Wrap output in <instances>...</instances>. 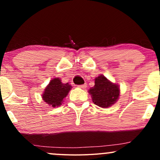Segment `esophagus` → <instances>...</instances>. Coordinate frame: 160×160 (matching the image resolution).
<instances>
[{"label":"esophagus","instance_id":"esophagus-1","mask_svg":"<svg viewBox=\"0 0 160 160\" xmlns=\"http://www.w3.org/2000/svg\"><path fill=\"white\" fill-rule=\"evenodd\" d=\"M78 86L80 88H81V89H85L86 86H87V84L84 83V84H82V85H80V86Z\"/></svg>","mask_w":160,"mask_h":160}]
</instances>
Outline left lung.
<instances>
[{"mask_svg": "<svg viewBox=\"0 0 160 160\" xmlns=\"http://www.w3.org/2000/svg\"><path fill=\"white\" fill-rule=\"evenodd\" d=\"M93 103L101 108H107L118 100L120 87L108 80L104 75L95 79V86L89 89Z\"/></svg>", "mask_w": 160, "mask_h": 160, "instance_id": "left-lung-1", "label": "left lung"}]
</instances>
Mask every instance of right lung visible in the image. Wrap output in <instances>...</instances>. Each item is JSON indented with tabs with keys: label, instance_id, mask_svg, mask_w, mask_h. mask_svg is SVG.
<instances>
[{
	"label": "right lung",
	"instance_id": "obj_1",
	"mask_svg": "<svg viewBox=\"0 0 160 160\" xmlns=\"http://www.w3.org/2000/svg\"><path fill=\"white\" fill-rule=\"evenodd\" d=\"M71 87L72 86L68 82L62 83L59 78H54L46 87L42 98L46 103L51 107H58L68 94Z\"/></svg>",
	"mask_w": 160,
	"mask_h": 160
}]
</instances>
